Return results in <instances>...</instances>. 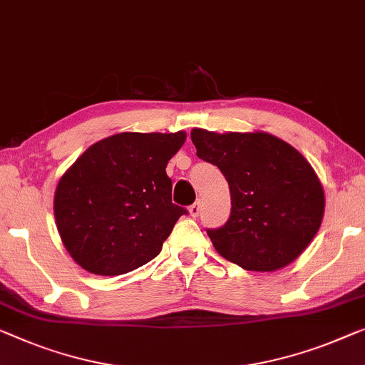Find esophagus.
<instances>
[{
  "label": "esophagus",
  "instance_id": "obj_1",
  "mask_svg": "<svg viewBox=\"0 0 365 365\" xmlns=\"http://www.w3.org/2000/svg\"><path fill=\"white\" fill-rule=\"evenodd\" d=\"M200 211H201V203H200V200H198V201H195V203L188 208V213H190V216H193V217H197V216L200 215Z\"/></svg>",
  "mask_w": 365,
  "mask_h": 365
}]
</instances>
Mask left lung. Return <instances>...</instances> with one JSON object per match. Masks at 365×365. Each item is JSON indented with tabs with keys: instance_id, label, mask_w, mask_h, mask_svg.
I'll use <instances>...</instances> for the list:
<instances>
[{
	"instance_id": "left-lung-1",
	"label": "left lung",
	"mask_w": 365,
	"mask_h": 365,
	"mask_svg": "<svg viewBox=\"0 0 365 365\" xmlns=\"http://www.w3.org/2000/svg\"><path fill=\"white\" fill-rule=\"evenodd\" d=\"M190 134L197 155L230 185V220L208 231L217 254L254 272L280 270L300 257L324 215V190L312 164L264 130L193 128Z\"/></svg>"
}]
</instances>
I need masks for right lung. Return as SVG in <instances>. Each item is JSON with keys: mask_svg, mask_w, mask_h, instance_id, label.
Here are the masks:
<instances>
[{"mask_svg": "<svg viewBox=\"0 0 365 365\" xmlns=\"http://www.w3.org/2000/svg\"><path fill=\"white\" fill-rule=\"evenodd\" d=\"M178 133H118L90 145L65 170L53 216L67 252L90 274L113 277L148 264L183 213L172 203L168 160Z\"/></svg>", "mask_w": 365, "mask_h": 365, "instance_id": "right-lung-1", "label": "right lung"}]
</instances>
